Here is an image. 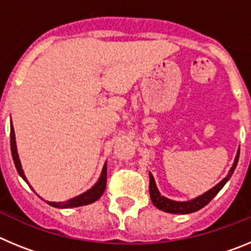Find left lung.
I'll list each match as a JSON object with an SVG mask.
<instances>
[{
  "mask_svg": "<svg viewBox=\"0 0 251 251\" xmlns=\"http://www.w3.org/2000/svg\"><path fill=\"white\" fill-rule=\"evenodd\" d=\"M239 154H240V148H239L238 153H236V157H235L234 165L230 168L229 174L225 178L221 181V182L217 183L215 187H212L211 190H208L207 192H205L201 196L196 197V199H192L190 201H183V202H179V201H172L170 199H166L165 196H161L158 188H157L156 182H154V178H153L152 175L150 174V195L151 200H152L153 205L156 206L157 208L162 210V211L170 212V214H191V212L199 211L200 208L205 207L210 201L219 194L221 188L225 186V183L229 181V178L231 177V175L234 174L236 165H238L239 161Z\"/></svg>",
  "mask_w": 251,
  "mask_h": 251,
  "instance_id": "obj_1",
  "label": "left lung"
}]
</instances>
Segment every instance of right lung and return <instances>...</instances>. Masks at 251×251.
<instances>
[{"mask_svg":"<svg viewBox=\"0 0 251 251\" xmlns=\"http://www.w3.org/2000/svg\"><path fill=\"white\" fill-rule=\"evenodd\" d=\"M10 139H11V153H12L15 167H16L20 176L25 179L26 182H27V178H26V176L24 175V171H22L21 162H20V158H19V153H17L16 141H15V130H13L12 122H11ZM105 186H106V163L104 165L103 170H101V174H100V177H99V179L97 181V183L90 188V190H88V191L84 192V194L79 195V196L74 197V199L64 201V202H50V201H46V202H48L50 206H52V207H57V208H70V207H77V206H83V205H89V203H93L94 201L100 199L104 190H105Z\"/></svg>","mask_w":251,"mask_h":251,"instance_id":"1","label":"right lung"}]
</instances>
